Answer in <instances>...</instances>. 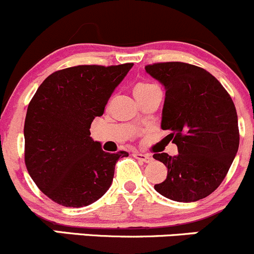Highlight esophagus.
I'll return each instance as SVG.
<instances>
[{"mask_svg":"<svg viewBox=\"0 0 254 254\" xmlns=\"http://www.w3.org/2000/svg\"><path fill=\"white\" fill-rule=\"evenodd\" d=\"M132 155L135 158V159L140 160V162H144V163L152 162V157H150V155H148V154H144V153L133 152Z\"/></svg>","mask_w":254,"mask_h":254,"instance_id":"1","label":"esophagus"}]
</instances>
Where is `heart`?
Instances as JSON below:
<instances>
[{"instance_id": "heart-1", "label": "heart", "mask_w": 254, "mask_h": 254, "mask_svg": "<svg viewBox=\"0 0 254 254\" xmlns=\"http://www.w3.org/2000/svg\"><path fill=\"white\" fill-rule=\"evenodd\" d=\"M154 87V85L148 84V82H138V84H135V86L133 87V92H134V96L138 97L149 92L150 90H153Z\"/></svg>"}]
</instances>
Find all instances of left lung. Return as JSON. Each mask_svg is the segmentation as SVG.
I'll list each match as a JSON object with an SVG mask.
<instances>
[{
	"label": "left lung",
	"instance_id": "obj_1",
	"mask_svg": "<svg viewBox=\"0 0 254 254\" xmlns=\"http://www.w3.org/2000/svg\"><path fill=\"white\" fill-rule=\"evenodd\" d=\"M145 71L165 89L162 129L170 130L178 154L155 153L168 168L154 185L163 196L192 202L209 196L225 179L240 145L235 104L215 76L180 62L147 65Z\"/></svg>",
	"mask_w": 254,
	"mask_h": 254
}]
</instances>
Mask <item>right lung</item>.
Returning <instances> with one entry per match:
<instances>
[{
	"instance_id": "1",
	"label": "right lung",
	"mask_w": 254,
	"mask_h": 254,
	"mask_svg": "<svg viewBox=\"0 0 254 254\" xmlns=\"http://www.w3.org/2000/svg\"><path fill=\"white\" fill-rule=\"evenodd\" d=\"M132 63L77 65L47 77L31 100L24 121V162L44 195L66 207L99 200L111 187L115 165L128 153L104 152L90 137L95 117Z\"/></svg>"
}]
</instances>
